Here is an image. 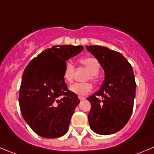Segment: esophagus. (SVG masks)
Wrapping results in <instances>:
<instances>
[{"label": "esophagus", "instance_id": "esophagus-1", "mask_svg": "<svg viewBox=\"0 0 154 154\" xmlns=\"http://www.w3.org/2000/svg\"><path fill=\"white\" fill-rule=\"evenodd\" d=\"M79 98L80 100H83L85 99V97H82V96H79Z\"/></svg>", "mask_w": 154, "mask_h": 154}]
</instances>
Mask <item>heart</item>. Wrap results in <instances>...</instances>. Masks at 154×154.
<instances>
[{
    "mask_svg": "<svg viewBox=\"0 0 154 154\" xmlns=\"http://www.w3.org/2000/svg\"><path fill=\"white\" fill-rule=\"evenodd\" d=\"M79 63L89 71L85 79H91L94 82L96 81L97 78V74L100 69V65L97 60L94 57H83L80 59ZM74 70L75 67L73 64L70 61H66L64 65L63 72V78L66 82L69 83L72 82ZM91 88L92 87L91 84L88 82H76L69 86L70 91L77 95H79V96L88 94L91 91Z\"/></svg>",
    "mask_w": 154,
    "mask_h": 154,
    "instance_id": "heart-1",
    "label": "heart"
}]
</instances>
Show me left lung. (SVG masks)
Segmentation results:
<instances>
[{
  "mask_svg": "<svg viewBox=\"0 0 154 154\" xmlns=\"http://www.w3.org/2000/svg\"><path fill=\"white\" fill-rule=\"evenodd\" d=\"M104 70L99 91L87 98L91 105L88 113L91 128L102 135L122 129L131 117L136 84L132 67L122 54L106 47L86 46Z\"/></svg>",
  "mask_w": 154,
  "mask_h": 154,
  "instance_id": "8db88e82",
  "label": "left lung"
}]
</instances>
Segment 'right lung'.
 Instances as JSON below:
<instances>
[{
	"mask_svg": "<svg viewBox=\"0 0 154 154\" xmlns=\"http://www.w3.org/2000/svg\"><path fill=\"white\" fill-rule=\"evenodd\" d=\"M83 49L81 45L54 46L32 60L23 72L20 109L25 121L41 137L55 138L68 131L80 100L68 90L63 72L65 63Z\"/></svg>",
	"mask_w": 154,
	"mask_h": 154,
	"instance_id": "add662e5",
	"label": "right lung"
}]
</instances>
